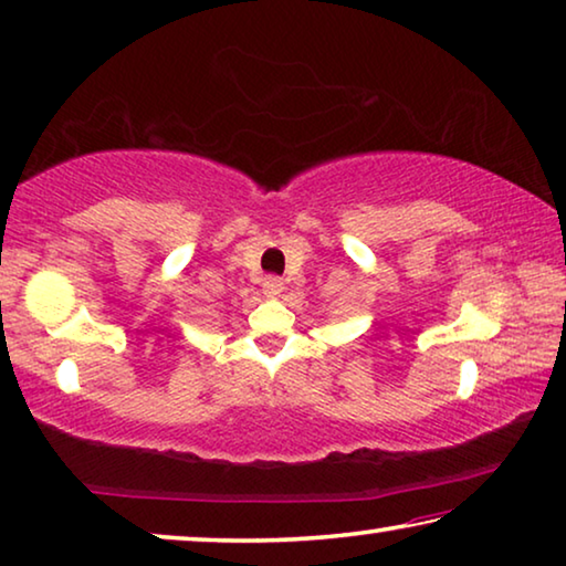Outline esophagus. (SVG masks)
Listing matches in <instances>:
<instances>
[{"instance_id":"obj_1","label":"esophagus","mask_w":566,"mask_h":566,"mask_svg":"<svg viewBox=\"0 0 566 566\" xmlns=\"http://www.w3.org/2000/svg\"><path fill=\"white\" fill-rule=\"evenodd\" d=\"M263 293L265 295H281L283 293V281L277 275H268L263 281Z\"/></svg>"}]
</instances>
